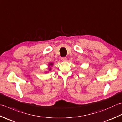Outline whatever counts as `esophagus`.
<instances>
[{"label": "esophagus", "mask_w": 122, "mask_h": 122, "mask_svg": "<svg viewBox=\"0 0 122 122\" xmlns=\"http://www.w3.org/2000/svg\"><path fill=\"white\" fill-rule=\"evenodd\" d=\"M61 60L63 62H66V57H63V58H61Z\"/></svg>", "instance_id": "esophagus-1"}]
</instances>
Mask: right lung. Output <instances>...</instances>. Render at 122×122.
Here are the masks:
<instances>
[{
  "mask_svg": "<svg viewBox=\"0 0 122 122\" xmlns=\"http://www.w3.org/2000/svg\"><path fill=\"white\" fill-rule=\"evenodd\" d=\"M53 63H50L49 64V66H48V67H49V71H51V66H53ZM51 66L50 67V66ZM46 73L47 72H46Z\"/></svg>",
  "mask_w": 122,
  "mask_h": 122,
  "instance_id": "1",
  "label": "right lung"
}]
</instances>
